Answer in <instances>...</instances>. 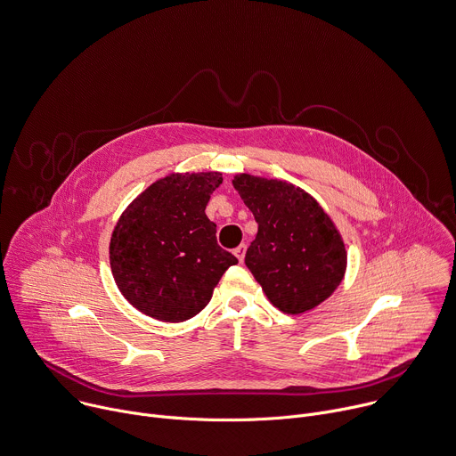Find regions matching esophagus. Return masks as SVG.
<instances>
[{"label":"esophagus","instance_id":"obj_1","mask_svg":"<svg viewBox=\"0 0 456 456\" xmlns=\"http://www.w3.org/2000/svg\"><path fill=\"white\" fill-rule=\"evenodd\" d=\"M233 255L237 256V260H239V262H242V260H244V255H246V244L237 246V248L233 249Z\"/></svg>","mask_w":456,"mask_h":456}]
</instances>
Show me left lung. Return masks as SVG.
Returning a JSON list of instances; mask_svg holds the SVG:
<instances>
[{"label": "left lung", "mask_w": 456, "mask_h": 456, "mask_svg": "<svg viewBox=\"0 0 456 456\" xmlns=\"http://www.w3.org/2000/svg\"><path fill=\"white\" fill-rule=\"evenodd\" d=\"M232 183L258 224L244 262L267 300L286 314L325 302L346 269L345 242L330 216L282 179L237 174Z\"/></svg>", "instance_id": "obj_1"}]
</instances>
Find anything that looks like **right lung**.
Segmentation results:
<instances>
[{
    "label": "right lung",
    "mask_w": 456,
    "mask_h": 456,
    "mask_svg": "<svg viewBox=\"0 0 456 456\" xmlns=\"http://www.w3.org/2000/svg\"><path fill=\"white\" fill-rule=\"evenodd\" d=\"M221 172H174L122 212L110 242L113 279L124 298L159 322L201 313L237 258L217 244L205 208Z\"/></svg>",
    "instance_id": "1"
}]
</instances>
